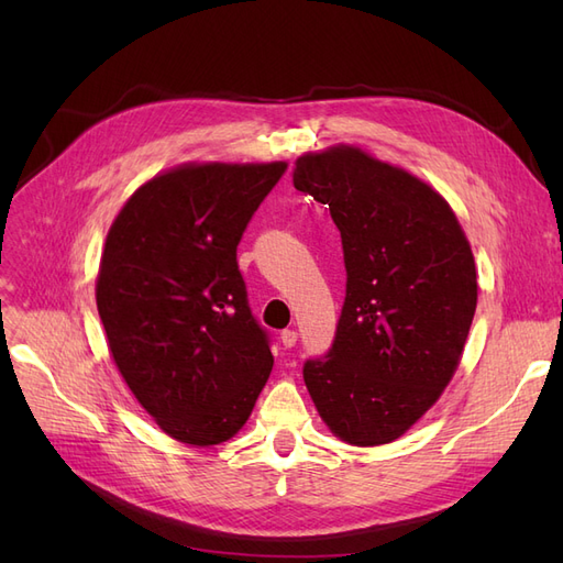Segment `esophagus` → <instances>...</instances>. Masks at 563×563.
<instances>
[{
  "label": "esophagus",
  "instance_id": "34e87169",
  "mask_svg": "<svg viewBox=\"0 0 563 563\" xmlns=\"http://www.w3.org/2000/svg\"><path fill=\"white\" fill-rule=\"evenodd\" d=\"M279 340H282V345H284V347H296V343H298V333H296V331H282Z\"/></svg>",
  "mask_w": 563,
  "mask_h": 563
}]
</instances>
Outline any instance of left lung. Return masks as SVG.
I'll return each mask as SVG.
<instances>
[{"label": "left lung", "instance_id": "obj_1", "mask_svg": "<svg viewBox=\"0 0 563 563\" xmlns=\"http://www.w3.org/2000/svg\"><path fill=\"white\" fill-rule=\"evenodd\" d=\"M296 190L329 203L347 269L333 347L302 368L327 428L380 446L430 411L476 310L472 246L432 185L356 145L305 152Z\"/></svg>", "mask_w": 563, "mask_h": 563}]
</instances>
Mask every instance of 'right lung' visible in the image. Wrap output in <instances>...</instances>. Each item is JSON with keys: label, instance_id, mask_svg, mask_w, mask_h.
<instances>
[{"label": "right lung", "instance_id": "obj_1", "mask_svg": "<svg viewBox=\"0 0 563 563\" xmlns=\"http://www.w3.org/2000/svg\"><path fill=\"white\" fill-rule=\"evenodd\" d=\"M286 162H187L135 190L96 277L108 350L133 397L190 446L240 432L275 356L255 323L236 244Z\"/></svg>", "mask_w": 563, "mask_h": 563}]
</instances>
